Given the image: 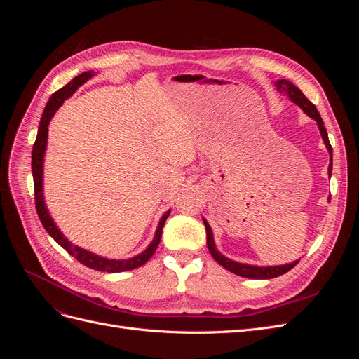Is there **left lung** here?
Listing matches in <instances>:
<instances>
[{"label": "left lung", "mask_w": 359, "mask_h": 359, "mask_svg": "<svg viewBox=\"0 0 359 359\" xmlns=\"http://www.w3.org/2000/svg\"><path fill=\"white\" fill-rule=\"evenodd\" d=\"M276 88L277 91L286 94L289 99L298 104L301 109L306 112L310 118H313L314 121L318 123L319 130H320V135L322 139L325 142V147L328 148V153H330V168H328V173L331 177V172H332V147L330 144V139H328V133H327V128L323 126L322 118L316 109V106H314L306 95L302 94V91L298 88V86L293 85L290 81L287 79H280L276 81ZM203 224H205V229H206V245H208V250L211 256L215 259L217 264H220L223 268H226L227 271H231V273L240 276V277H245V278H256V280H265V278H274L278 277L281 274H286L287 271H290L293 266L298 264V260L287 265H280V266H256V265H247V264H240V262H235V260L229 259L223 256L219 250L215 248V243H214V236H212V231L206 222L203 219Z\"/></svg>", "instance_id": "obj_1"}]
</instances>
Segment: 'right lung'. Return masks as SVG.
Instances as JSON below:
<instances>
[{
    "instance_id": "obj_1",
    "label": "right lung",
    "mask_w": 359,
    "mask_h": 359,
    "mask_svg": "<svg viewBox=\"0 0 359 359\" xmlns=\"http://www.w3.org/2000/svg\"><path fill=\"white\" fill-rule=\"evenodd\" d=\"M94 76V73L90 72H83L79 76L73 78V81H70L66 86H62L61 90L55 91L52 94V97L49 99L45 111H43L41 119H40V126H39V132H37V137L34 147H32V160H31V170H32V180H34V196H36V210L39 214V219L45 227L46 232L55 240L66 252H69L72 256H74L76 260L85 266H88L91 269L95 271H106V273H123V271H130L142 266L144 264H147L149 257L156 253V250L158 247V243L161 240V229L165 226V222L169 217V212H165V215L161 217V220L157 226V231L154 235V240L151 241V244L147 247V250H144L142 253L130 257V259H123V260H116V259H106L102 257L99 255H94L88 250H83L78 245H73L66 236L61 233V231L58 229V226L53 223L52 217L49 215V211L46 208L45 203V198H43V160H45V151H46V145H48V126L50 123L52 116L55 115V112L58 111V107L64 103V100L69 99V97L79 88L81 85H83L86 81L91 79Z\"/></svg>"
}]
</instances>
